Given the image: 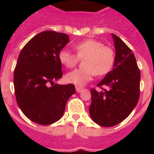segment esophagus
Masks as SVG:
<instances>
[{"label":"esophagus","mask_w":154,"mask_h":154,"mask_svg":"<svg viewBox=\"0 0 154 154\" xmlns=\"http://www.w3.org/2000/svg\"><path fill=\"white\" fill-rule=\"evenodd\" d=\"M75 90L77 92H81L84 90V89H82V88H80V87H75Z\"/></svg>","instance_id":"34e87169"}]
</instances>
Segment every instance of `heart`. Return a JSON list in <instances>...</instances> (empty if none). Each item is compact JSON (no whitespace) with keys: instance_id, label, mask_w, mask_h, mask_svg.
Masks as SVG:
<instances>
[{"instance_id":"obj_1","label":"heart","mask_w":154,"mask_h":154,"mask_svg":"<svg viewBox=\"0 0 154 154\" xmlns=\"http://www.w3.org/2000/svg\"><path fill=\"white\" fill-rule=\"evenodd\" d=\"M74 48L77 57L66 49L61 50L58 54V59L66 68H72L78 62L79 58H84V68L75 69L65 75V79L69 83L83 86L92 79L94 75H104L113 66V50L108 46H103L99 41L87 39L75 45Z\"/></svg>"}]
</instances>
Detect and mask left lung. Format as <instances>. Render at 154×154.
I'll return each mask as SVG.
<instances>
[{"mask_svg": "<svg viewBox=\"0 0 154 154\" xmlns=\"http://www.w3.org/2000/svg\"><path fill=\"white\" fill-rule=\"evenodd\" d=\"M111 35L116 51L113 69L97 84L108 89H91L89 106L92 120L105 127L116 126L128 117L140 97V72L135 56L119 37Z\"/></svg>", "mask_w": 154, "mask_h": 154, "instance_id": "left-lung-1", "label": "left lung"}]
</instances>
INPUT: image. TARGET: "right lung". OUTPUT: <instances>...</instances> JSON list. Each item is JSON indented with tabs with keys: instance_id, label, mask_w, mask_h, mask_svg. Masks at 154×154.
<instances>
[{
	"instance_id": "1",
	"label": "right lung",
	"mask_w": 154,
	"mask_h": 154,
	"mask_svg": "<svg viewBox=\"0 0 154 154\" xmlns=\"http://www.w3.org/2000/svg\"><path fill=\"white\" fill-rule=\"evenodd\" d=\"M69 41L66 34L45 31L32 38L20 52L14 72L16 100L34 123L46 126L60 119L68 99L75 93L72 84L50 86L62 78L58 54Z\"/></svg>"
}]
</instances>
